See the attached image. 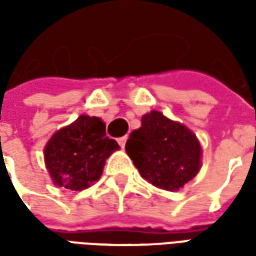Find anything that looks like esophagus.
Returning <instances> with one entry per match:
<instances>
[{
	"label": "esophagus",
	"instance_id": "esophagus-1",
	"mask_svg": "<svg viewBox=\"0 0 256 256\" xmlns=\"http://www.w3.org/2000/svg\"><path fill=\"white\" fill-rule=\"evenodd\" d=\"M126 141H128V136H123V137H119V138H118V142H119V145H120L122 148H124Z\"/></svg>",
	"mask_w": 256,
	"mask_h": 256
}]
</instances>
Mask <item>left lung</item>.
<instances>
[{
  "label": "left lung",
  "instance_id": "8db88e82",
  "mask_svg": "<svg viewBox=\"0 0 256 256\" xmlns=\"http://www.w3.org/2000/svg\"><path fill=\"white\" fill-rule=\"evenodd\" d=\"M126 152L141 177L166 190L182 188L196 177L202 166L198 137L182 123L174 122L159 111L141 118V128L132 132Z\"/></svg>",
  "mask_w": 256,
  "mask_h": 256
}]
</instances>
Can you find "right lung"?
<instances>
[{"mask_svg": "<svg viewBox=\"0 0 256 256\" xmlns=\"http://www.w3.org/2000/svg\"><path fill=\"white\" fill-rule=\"evenodd\" d=\"M119 150L106 136V123L97 116H80L60 128L48 141L44 156L54 185L84 190L100 180L106 160Z\"/></svg>", "mask_w": 256, "mask_h": 256, "instance_id": "1", "label": "right lung"}]
</instances>
